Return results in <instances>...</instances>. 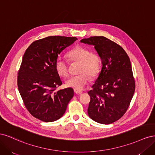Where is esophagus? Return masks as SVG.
I'll list each match as a JSON object with an SVG mask.
<instances>
[{"label": "esophagus", "mask_w": 155, "mask_h": 155, "mask_svg": "<svg viewBox=\"0 0 155 155\" xmlns=\"http://www.w3.org/2000/svg\"><path fill=\"white\" fill-rule=\"evenodd\" d=\"M74 92L76 94H81L82 93L81 91H79V90H76V89H74Z\"/></svg>", "instance_id": "34e87169"}]
</instances>
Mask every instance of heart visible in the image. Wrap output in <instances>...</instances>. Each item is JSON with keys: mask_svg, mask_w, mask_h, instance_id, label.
<instances>
[{"mask_svg": "<svg viewBox=\"0 0 155 155\" xmlns=\"http://www.w3.org/2000/svg\"><path fill=\"white\" fill-rule=\"evenodd\" d=\"M71 62L79 63L78 73L79 74L68 78L65 81L67 87L76 90H82L90 80L91 78L96 77L100 70V59L99 55L83 46H77L68 54ZM55 69L59 76H67L68 74V63L64 59L59 57L55 62Z\"/></svg>", "mask_w": 155, "mask_h": 155, "instance_id": "1", "label": "heart"}]
</instances>
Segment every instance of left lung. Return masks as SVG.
<instances>
[{
  "instance_id": "obj_1",
  "label": "left lung",
  "mask_w": 155,
  "mask_h": 155,
  "mask_svg": "<svg viewBox=\"0 0 155 155\" xmlns=\"http://www.w3.org/2000/svg\"><path fill=\"white\" fill-rule=\"evenodd\" d=\"M80 42L94 46L102 65L92 90L88 92L91 96L88 114L97 123L110 124L125 113L135 91L129 58L120 45L104 36Z\"/></svg>"
}]
</instances>
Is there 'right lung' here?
<instances>
[{
	"label": "right lung",
	"instance_id": "add662e5",
	"mask_svg": "<svg viewBox=\"0 0 155 155\" xmlns=\"http://www.w3.org/2000/svg\"><path fill=\"white\" fill-rule=\"evenodd\" d=\"M77 39L49 36L33 42L23 55L17 78L18 91L30 113L45 122L61 118L74 96L72 88L54 92L62 85L55 62L59 54Z\"/></svg>",
	"mask_w": 155,
	"mask_h": 155
}]
</instances>
